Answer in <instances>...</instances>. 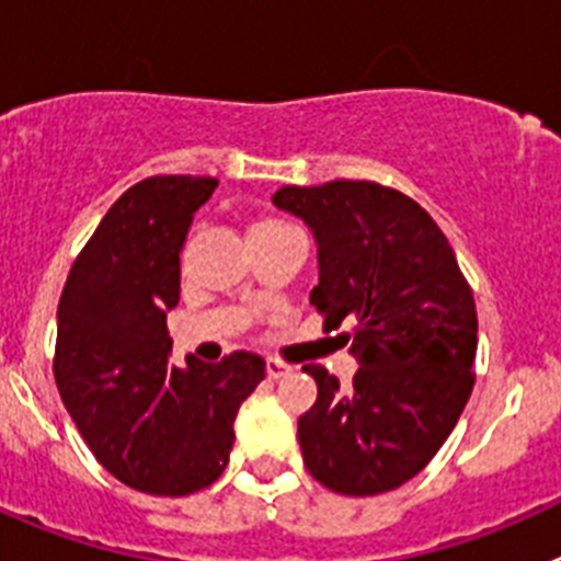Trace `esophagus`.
<instances>
[{
  "mask_svg": "<svg viewBox=\"0 0 561 561\" xmlns=\"http://www.w3.org/2000/svg\"><path fill=\"white\" fill-rule=\"evenodd\" d=\"M266 374L272 376V379H280V376H286L289 374V365H284V362L280 359H266Z\"/></svg>",
  "mask_w": 561,
  "mask_h": 561,
  "instance_id": "1",
  "label": "esophagus"
}]
</instances>
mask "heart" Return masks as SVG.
<instances>
[{
    "instance_id": "b5f03b06",
    "label": "heart",
    "mask_w": 561,
    "mask_h": 561,
    "mask_svg": "<svg viewBox=\"0 0 561 561\" xmlns=\"http://www.w3.org/2000/svg\"><path fill=\"white\" fill-rule=\"evenodd\" d=\"M280 230H289L284 221L272 219V216H261V219H252L250 221V230H247V238L250 236H266V232H280Z\"/></svg>"
}]
</instances>
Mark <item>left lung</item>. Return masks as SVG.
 I'll return each instance as SVG.
<instances>
[{
    "label": "left lung",
    "mask_w": 561,
    "mask_h": 561,
    "mask_svg": "<svg viewBox=\"0 0 561 561\" xmlns=\"http://www.w3.org/2000/svg\"><path fill=\"white\" fill-rule=\"evenodd\" d=\"M272 205L317 241L311 306L351 323L354 385L304 365L317 401L297 421L311 478L351 497L393 492L449 438L472 396L474 297L447 236L419 202L376 182L280 187Z\"/></svg>",
    "instance_id": "left-lung-1"
}]
</instances>
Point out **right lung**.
<instances>
[{"instance_id":"obj_1","label":"right lung","mask_w":561,"mask_h":561,"mask_svg":"<svg viewBox=\"0 0 561 561\" xmlns=\"http://www.w3.org/2000/svg\"><path fill=\"white\" fill-rule=\"evenodd\" d=\"M213 176H151L108 207L58 304L56 385L103 469L137 492L182 497L219 480L241 401L266 376L257 354L168 362L180 252Z\"/></svg>"}]
</instances>
